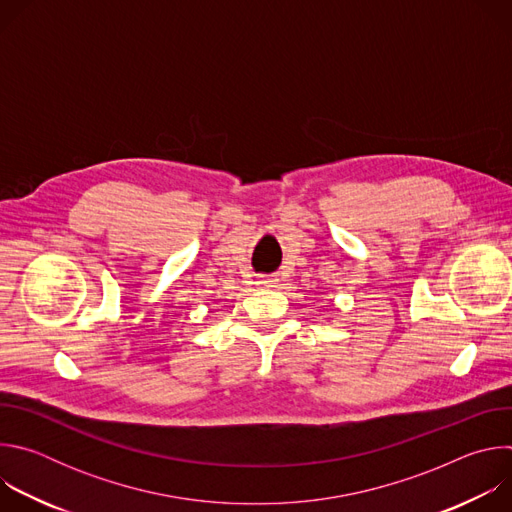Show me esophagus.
Wrapping results in <instances>:
<instances>
[{"label":"esophagus","mask_w":512,"mask_h":512,"mask_svg":"<svg viewBox=\"0 0 512 512\" xmlns=\"http://www.w3.org/2000/svg\"><path fill=\"white\" fill-rule=\"evenodd\" d=\"M261 285H265V287H275V283H277V277L275 275H265V277H261V281H259Z\"/></svg>","instance_id":"esophagus-1"}]
</instances>
